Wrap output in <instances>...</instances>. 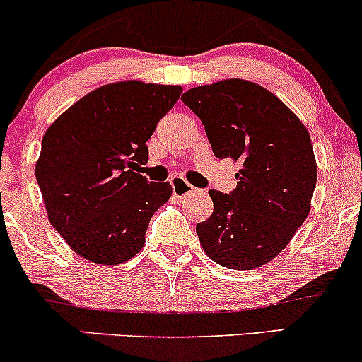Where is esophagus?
Listing matches in <instances>:
<instances>
[{
    "label": "esophagus",
    "mask_w": 362,
    "mask_h": 362,
    "mask_svg": "<svg viewBox=\"0 0 362 362\" xmlns=\"http://www.w3.org/2000/svg\"><path fill=\"white\" fill-rule=\"evenodd\" d=\"M170 184H172L173 196H177V197H185L196 190L187 180H185V178H182V177H172L170 178Z\"/></svg>",
    "instance_id": "1"
}]
</instances>
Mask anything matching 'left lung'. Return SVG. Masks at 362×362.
I'll return each mask as SVG.
<instances>
[{"instance_id":"obj_1","label":"left lung","mask_w":362,"mask_h":362,"mask_svg":"<svg viewBox=\"0 0 362 362\" xmlns=\"http://www.w3.org/2000/svg\"><path fill=\"white\" fill-rule=\"evenodd\" d=\"M214 156L240 163L237 189L209 190L213 214L196 225L202 249L230 269L259 268L287 247L311 209L316 158L304 123L275 94L226 78L182 96Z\"/></svg>"}]
</instances>
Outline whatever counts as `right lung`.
Segmentation results:
<instances>
[{
    "label": "right lung",
    "instance_id": "obj_1",
    "mask_svg": "<svg viewBox=\"0 0 362 362\" xmlns=\"http://www.w3.org/2000/svg\"><path fill=\"white\" fill-rule=\"evenodd\" d=\"M180 86L115 82L94 89L51 123L35 180L51 225L84 259L115 266L144 247L146 230L172 196L168 182L139 173L146 142Z\"/></svg>",
    "mask_w": 362,
    "mask_h": 362
}]
</instances>
